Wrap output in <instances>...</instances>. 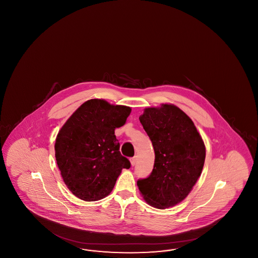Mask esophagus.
Here are the masks:
<instances>
[{"label": "esophagus", "instance_id": "34e87169", "mask_svg": "<svg viewBox=\"0 0 258 258\" xmlns=\"http://www.w3.org/2000/svg\"><path fill=\"white\" fill-rule=\"evenodd\" d=\"M136 161H137L136 157H135V158H132V159H131V164H132V166H135V163H136Z\"/></svg>", "mask_w": 258, "mask_h": 258}]
</instances>
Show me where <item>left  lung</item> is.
<instances>
[{"label":"left lung","instance_id":"obj_1","mask_svg":"<svg viewBox=\"0 0 258 258\" xmlns=\"http://www.w3.org/2000/svg\"><path fill=\"white\" fill-rule=\"evenodd\" d=\"M139 120L155 151L151 175L137 181L140 195L154 208L173 207L189 195L201 175L204 141L191 119L171 103L145 108Z\"/></svg>","mask_w":258,"mask_h":258}]
</instances>
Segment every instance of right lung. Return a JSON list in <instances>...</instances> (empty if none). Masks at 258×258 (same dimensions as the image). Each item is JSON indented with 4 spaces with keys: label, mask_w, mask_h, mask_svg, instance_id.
<instances>
[{
    "label": "right lung",
    "mask_w": 258,
    "mask_h": 258,
    "mask_svg": "<svg viewBox=\"0 0 258 258\" xmlns=\"http://www.w3.org/2000/svg\"><path fill=\"white\" fill-rule=\"evenodd\" d=\"M132 108L93 98L63 123L55 142V158L72 194L84 201L110 195L123 168L131 162L119 151L115 128L126 122Z\"/></svg>",
    "instance_id": "add662e5"
}]
</instances>
